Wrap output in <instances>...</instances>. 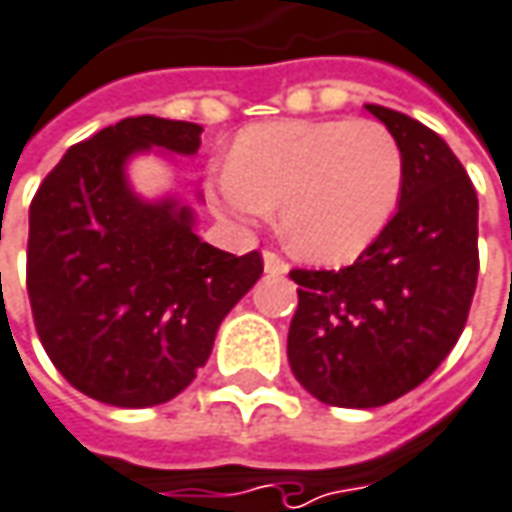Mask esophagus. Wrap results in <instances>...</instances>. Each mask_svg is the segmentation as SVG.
I'll return each mask as SVG.
<instances>
[{"mask_svg": "<svg viewBox=\"0 0 512 512\" xmlns=\"http://www.w3.org/2000/svg\"><path fill=\"white\" fill-rule=\"evenodd\" d=\"M264 273H270V276H287L290 273V264L284 262L278 253H273V250H264Z\"/></svg>", "mask_w": 512, "mask_h": 512, "instance_id": "esophagus-1", "label": "esophagus"}]
</instances>
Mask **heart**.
<instances>
[{"instance_id":"1","label":"heart","mask_w":512,"mask_h":512,"mask_svg":"<svg viewBox=\"0 0 512 512\" xmlns=\"http://www.w3.org/2000/svg\"><path fill=\"white\" fill-rule=\"evenodd\" d=\"M404 150L376 119H281L236 139L228 167L206 183L211 211L248 234L278 206L298 256L357 259L390 225L404 192Z\"/></svg>"}]
</instances>
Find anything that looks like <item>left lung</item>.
Returning a JSON list of instances; mask_svg holds the SVG:
<instances>
[{
    "mask_svg": "<svg viewBox=\"0 0 512 512\" xmlns=\"http://www.w3.org/2000/svg\"><path fill=\"white\" fill-rule=\"evenodd\" d=\"M404 150V192L382 236L343 270H292L301 287L287 357L323 404L370 410L429 379L460 340L477 290V192L435 130L365 105Z\"/></svg>",
    "mask_w": 512,
    "mask_h": 512,
    "instance_id": "8db88e82",
    "label": "left lung"
}]
</instances>
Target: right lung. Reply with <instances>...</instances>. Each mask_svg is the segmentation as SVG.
I'll list each match as a JSON object with an SVG mask.
<instances>
[{
	"label": "right lung",
	"instance_id": "1",
	"mask_svg": "<svg viewBox=\"0 0 512 512\" xmlns=\"http://www.w3.org/2000/svg\"><path fill=\"white\" fill-rule=\"evenodd\" d=\"M200 133L195 122L128 116L69 147L30 203L35 331L63 379L102 404L139 410L186 390L222 317L262 276L259 250L211 248L189 206L130 189L133 155H195Z\"/></svg>",
	"mask_w": 512,
	"mask_h": 512
}]
</instances>
